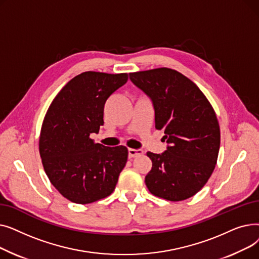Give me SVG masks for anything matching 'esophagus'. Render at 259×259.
Wrapping results in <instances>:
<instances>
[{"label": "esophagus", "instance_id": "esophagus-1", "mask_svg": "<svg viewBox=\"0 0 259 259\" xmlns=\"http://www.w3.org/2000/svg\"><path fill=\"white\" fill-rule=\"evenodd\" d=\"M128 153H129V157H137V156H140L144 153V151L142 150V149H129L128 150Z\"/></svg>", "mask_w": 259, "mask_h": 259}]
</instances>
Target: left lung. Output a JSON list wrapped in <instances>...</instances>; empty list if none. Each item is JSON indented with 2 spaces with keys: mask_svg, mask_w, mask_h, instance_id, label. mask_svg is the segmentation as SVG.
Segmentation results:
<instances>
[{
  "mask_svg": "<svg viewBox=\"0 0 259 259\" xmlns=\"http://www.w3.org/2000/svg\"><path fill=\"white\" fill-rule=\"evenodd\" d=\"M151 100L155 128L165 131L167 150L147 152L152 169L145 183L153 195L180 201L195 195L215 168L221 145L216 114L200 89L169 68L129 73Z\"/></svg>",
  "mask_w": 259,
  "mask_h": 259,
  "instance_id": "8db88e82",
  "label": "left lung"
}]
</instances>
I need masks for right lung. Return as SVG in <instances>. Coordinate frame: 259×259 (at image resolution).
<instances>
[{
    "label": "right lung",
    "instance_id": "add662e5",
    "mask_svg": "<svg viewBox=\"0 0 259 259\" xmlns=\"http://www.w3.org/2000/svg\"><path fill=\"white\" fill-rule=\"evenodd\" d=\"M128 80L127 73L83 72L63 87L45 115L39 155L49 181L67 199L90 203L110 195L128 158L125 146L95 144L104 106Z\"/></svg>",
    "mask_w": 259,
    "mask_h": 259
}]
</instances>
